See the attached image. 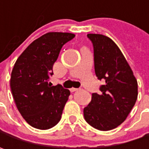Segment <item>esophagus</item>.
Instances as JSON below:
<instances>
[{"label":"esophagus","mask_w":149,"mask_h":149,"mask_svg":"<svg viewBox=\"0 0 149 149\" xmlns=\"http://www.w3.org/2000/svg\"><path fill=\"white\" fill-rule=\"evenodd\" d=\"M78 89L77 88H71V89H70V92H74V91H77Z\"/></svg>","instance_id":"obj_1"}]
</instances>
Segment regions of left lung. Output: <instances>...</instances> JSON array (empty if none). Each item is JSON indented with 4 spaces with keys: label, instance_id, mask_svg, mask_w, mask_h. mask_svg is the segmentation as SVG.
I'll return each mask as SVG.
<instances>
[{
    "label": "left lung",
    "instance_id": "1",
    "mask_svg": "<svg viewBox=\"0 0 149 149\" xmlns=\"http://www.w3.org/2000/svg\"><path fill=\"white\" fill-rule=\"evenodd\" d=\"M94 45L95 70L105 84L101 94H93L84 109L86 122L95 129L108 131L127 118L138 98V82L123 53L111 39L100 34H88Z\"/></svg>",
    "mask_w": 149,
    "mask_h": 149
}]
</instances>
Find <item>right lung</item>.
Listing matches in <instances>:
<instances>
[{"mask_svg":"<svg viewBox=\"0 0 149 149\" xmlns=\"http://www.w3.org/2000/svg\"><path fill=\"white\" fill-rule=\"evenodd\" d=\"M75 36L66 32H49L35 40L18 57L10 85L15 104L31 126L49 129L59 123L70 92L60 84L48 83L62 46Z\"/></svg>","mask_w":149,"mask_h":149,"instance_id":"right-lung-1","label":"right lung"}]
</instances>
